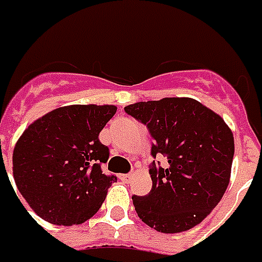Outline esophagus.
Returning <instances> with one entry per match:
<instances>
[{
	"label": "esophagus",
	"mask_w": 262,
	"mask_h": 262,
	"mask_svg": "<svg viewBox=\"0 0 262 262\" xmlns=\"http://www.w3.org/2000/svg\"><path fill=\"white\" fill-rule=\"evenodd\" d=\"M119 179H120L121 181H124V183H131L133 174H120L119 176Z\"/></svg>",
	"instance_id": "esophagus-1"
}]
</instances>
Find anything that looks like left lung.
<instances>
[{
	"instance_id": "8db88e82",
	"label": "left lung",
	"mask_w": 262,
	"mask_h": 262,
	"mask_svg": "<svg viewBox=\"0 0 262 262\" xmlns=\"http://www.w3.org/2000/svg\"><path fill=\"white\" fill-rule=\"evenodd\" d=\"M125 112L154 139L152 157H167V166L152 165V187L133 196L138 216L165 234L187 231L203 222L229 187L234 137L222 116L190 97H165L129 104Z\"/></svg>"
}]
</instances>
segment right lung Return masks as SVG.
Here are the masks:
<instances>
[{
    "mask_svg": "<svg viewBox=\"0 0 262 262\" xmlns=\"http://www.w3.org/2000/svg\"><path fill=\"white\" fill-rule=\"evenodd\" d=\"M116 105H66L31 123L13 150V179L33 212L59 226L81 225L100 210L116 176L102 174L110 150L98 134Z\"/></svg>",
    "mask_w": 262,
    "mask_h": 262,
    "instance_id": "obj_1",
    "label": "right lung"
}]
</instances>
